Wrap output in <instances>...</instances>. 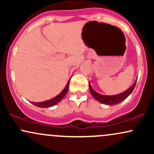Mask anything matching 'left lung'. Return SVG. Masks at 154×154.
<instances>
[{
    "instance_id": "1",
    "label": "left lung",
    "mask_w": 154,
    "mask_h": 154,
    "mask_svg": "<svg viewBox=\"0 0 154 154\" xmlns=\"http://www.w3.org/2000/svg\"><path fill=\"white\" fill-rule=\"evenodd\" d=\"M136 82H137V79H135V81L134 82L133 84L131 87L128 88L127 91L122 92V93H119V94L116 95H102L100 93H97L96 91H95L93 90V88H92L91 83L89 82V89L91 91V93L93 96V98L95 100H98L100 103L106 104V105H114V104L119 103L120 102L123 101L124 100L126 99L132 93V92L133 91L134 88L135 87Z\"/></svg>"
}]
</instances>
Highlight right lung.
I'll use <instances>...</instances> for the list:
<instances>
[{
    "instance_id": "add662e5",
    "label": "right lung",
    "mask_w": 154,
    "mask_h": 154,
    "mask_svg": "<svg viewBox=\"0 0 154 154\" xmlns=\"http://www.w3.org/2000/svg\"><path fill=\"white\" fill-rule=\"evenodd\" d=\"M70 79H71V77H70ZM70 79H69L66 85L65 86L64 88H63V91H61L59 95H57L56 96H55L54 98H51V99H50V100H45V101H43V102H31V103H32L33 105L36 106H38V107H40V108H48V107L54 106L56 105V104L59 103V102L63 99V97L65 96V95L66 94L67 91H68V90H69V85Z\"/></svg>"
}]
</instances>
